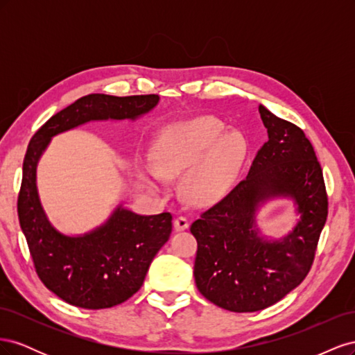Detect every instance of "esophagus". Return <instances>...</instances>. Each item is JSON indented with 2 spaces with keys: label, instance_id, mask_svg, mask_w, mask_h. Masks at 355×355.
<instances>
[{
  "label": "esophagus",
  "instance_id": "esophagus-1",
  "mask_svg": "<svg viewBox=\"0 0 355 355\" xmlns=\"http://www.w3.org/2000/svg\"><path fill=\"white\" fill-rule=\"evenodd\" d=\"M188 227H189V219L187 216H178L175 219L176 231H185Z\"/></svg>",
  "mask_w": 355,
  "mask_h": 355
}]
</instances>
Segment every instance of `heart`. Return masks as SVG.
<instances>
[{"label": "heart", "instance_id": "obj_1", "mask_svg": "<svg viewBox=\"0 0 355 355\" xmlns=\"http://www.w3.org/2000/svg\"><path fill=\"white\" fill-rule=\"evenodd\" d=\"M225 132V125L210 116L167 127L155 144V166L142 167L151 185L163 178L184 173L188 196L197 202L220 200L243 164L247 144L239 132Z\"/></svg>", "mask_w": 355, "mask_h": 355}]
</instances>
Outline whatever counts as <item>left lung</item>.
<instances>
[{"label": "left lung", "mask_w": 355, "mask_h": 355, "mask_svg": "<svg viewBox=\"0 0 355 355\" xmlns=\"http://www.w3.org/2000/svg\"><path fill=\"white\" fill-rule=\"evenodd\" d=\"M268 130L249 175L191 225L197 240L196 284L211 304L232 313L274 305L305 280L327 219L323 170L313 145L296 124L259 105ZM292 196L301 220L282 242H266L254 225L259 204Z\"/></svg>", "instance_id": "8db88e82"}]
</instances>
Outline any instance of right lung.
<instances>
[{"instance_id":"obj_1","label":"right lung","mask_w":355,"mask_h":355,"mask_svg":"<svg viewBox=\"0 0 355 355\" xmlns=\"http://www.w3.org/2000/svg\"><path fill=\"white\" fill-rule=\"evenodd\" d=\"M158 94H87L53 115L32 136L24 159L17 214L35 272L50 292L85 309L120 305L142 287L153 259L171 234L168 211L141 216L118 207L105 225L81 237H68L51 227L42 210L37 163L50 139L94 120H135L151 111Z\"/></svg>"}]
</instances>
